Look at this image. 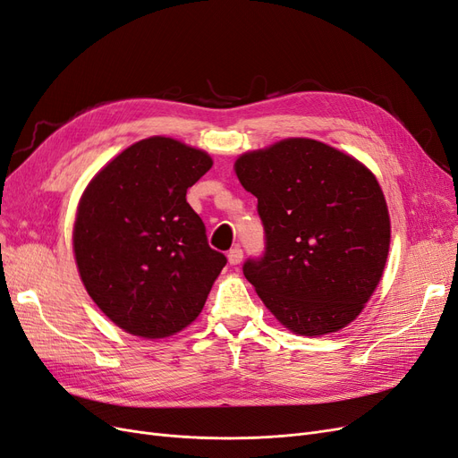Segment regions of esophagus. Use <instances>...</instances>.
Instances as JSON below:
<instances>
[{"label": "esophagus", "mask_w": 458, "mask_h": 458, "mask_svg": "<svg viewBox=\"0 0 458 458\" xmlns=\"http://www.w3.org/2000/svg\"><path fill=\"white\" fill-rule=\"evenodd\" d=\"M243 260V250L240 247H233L228 250V262L232 266H238Z\"/></svg>", "instance_id": "obj_1"}]
</instances>
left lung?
I'll list each match as a JSON object with an SVG mask.
<instances>
[{"instance_id": "1", "label": "left lung", "mask_w": 458, "mask_h": 458, "mask_svg": "<svg viewBox=\"0 0 458 458\" xmlns=\"http://www.w3.org/2000/svg\"><path fill=\"white\" fill-rule=\"evenodd\" d=\"M233 172L259 198L266 255L243 266L264 306L298 335H325L357 318L377 289L391 216L376 175L310 138L243 152Z\"/></svg>"}]
</instances>
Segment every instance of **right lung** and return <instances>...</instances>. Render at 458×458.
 <instances>
[{"label":"right lung","mask_w":458,"mask_h":458,"mask_svg":"<svg viewBox=\"0 0 458 458\" xmlns=\"http://www.w3.org/2000/svg\"><path fill=\"white\" fill-rule=\"evenodd\" d=\"M213 165L206 150L165 135L130 145L84 189L73 255L89 296L124 332L162 340L189 325L226 257L209 247L186 191Z\"/></svg>","instance_id":"right-lung-1"}]
</instances>
